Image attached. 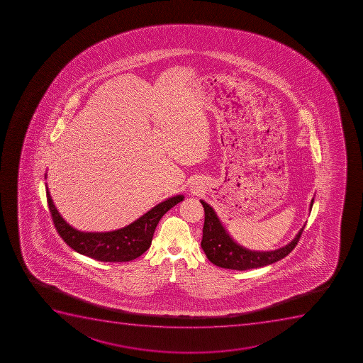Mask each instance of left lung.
Returning a JSON list of instances; mask_svg holds the SVG:
<instances>
[{"label":"left lung","instance_id":"obj_1","mask_svg":"<svg viewBox=\"0 0 363 363\" xmlns=\"http://www.w3.org/2000/svg\"><path fill=\"white\" fill-rule=\"evenodd\" d=\"M201 203L205 208V225L202 230L203 232L201 241L202 250L205 251L209 262L223 269H237V271L258 269L262 266L271 265L273 262L285 258L296 247L306 227V225L301 227L294 240L284 247L269 252L251 251L237 244L232 239L216 216V213L214 212V209L208 203H206L203 200H201ZM313 199L310 203V209L313 208Z\"/></svg>","mask_w":363,"mask_h":363}]
</instances>
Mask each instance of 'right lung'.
<instances>
[{
	"instance_id": "obj_1",
	"label": "right lung",
	"mask_w": 363,
	"mask_h": 363,
	"mask_svg": "<svg viewBox=\"0 0 363 363\" xmlns=\"http://www.w3.org/2000/svg\"><path fill=\"white\" fill-rule=\"evenodd\" d=\"M47 175H45L46 177ZM47 202L54 226L62 240L80 255L98 262H130L143 255L150 247L158 221L174 206L184 200V195H176L155 206L136 221L111 232H80L69 226L57 212L46 187Z\"/></svg>"
}]
</instances>
